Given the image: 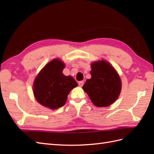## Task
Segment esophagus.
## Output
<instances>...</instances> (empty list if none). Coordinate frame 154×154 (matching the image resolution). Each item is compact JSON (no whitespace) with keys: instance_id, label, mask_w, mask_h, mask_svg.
<instances>
[{"instance_id":"34e87169","label":"esophagus","mask_w":154,"mask_h":154,"mask_svg":"<svg viewBox=\"0 0 154 154\" xmlns=\"http://www.w3.org/2000/svg\"><path fill=\"white\" fill-rule=\"evenodd\" d=\"M79 87H82L83 85V84H84V81H79Z\"/></svg>"}]
</instances>
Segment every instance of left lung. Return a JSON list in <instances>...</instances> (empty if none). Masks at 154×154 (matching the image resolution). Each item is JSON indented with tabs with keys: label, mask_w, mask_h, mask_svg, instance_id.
<instances>
[{
	"label": "left lung",
	"mask_w": 154,
	"mask_h": 154,
	"mask_svg": "<svg viewBox=\"0 0 154 154\" xmlns=\"http://www.w3.org/2000/svg\"><path fill=\"white\" fill-rule=\"evenodd\" d=\"M91 78L87 79L83 89L94 105L106 107L116 101L120 95L122 83L116 71L104 60L91 64Z\"/></svg>",
	"instance_id": "8db88e82"
}]
</instances>
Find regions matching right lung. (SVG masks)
Listing matches in <instances>:
<instances>
[{
	"mask_svg": "<svg viewBox=\"0 0 154 154\" xmlns=\"http://www.w3.org/2000/svg\"><path fill=\"white\" fill-rule=\"evenodd\" d=\"M65 64L60 59H55L45 65L34 82L35 99L42 105L55 110L66 103L70 91L77 86L71 76L63 73Z\"/></svg>",
	"mask_w": 154,
	"mask_h": 154,
	"instance_id": "1",
	"label": "right lung"
}]
</instances>
